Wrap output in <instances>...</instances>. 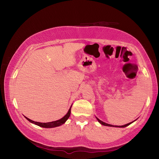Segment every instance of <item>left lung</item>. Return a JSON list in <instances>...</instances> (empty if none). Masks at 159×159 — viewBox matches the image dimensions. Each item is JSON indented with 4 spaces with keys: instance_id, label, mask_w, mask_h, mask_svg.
<instances>
[{
    "instance_id": "left-lung-1",
    "label": "left lung",
    "mask_w": 159,
    "mask_h": 159,
    "mask_svg": "<svg viewBox=\"0 0 159 159\" xmlns=\"http://www.w3.org/2000/svg\"><path fill=\"white\" fill-rule=\"evenodd\" d=\"M97 118V117H96ZM97 119H98V121L102 124V125H105V126H109V127H127V126H128V125H129L131 123H132V122L131 123H127V124H126V125H121V126H117V125H110V124H107V123H105V122H103L102 121H101V120H99L98 118H97Z\"/></svg>"
}]
</instances>
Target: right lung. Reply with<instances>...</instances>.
I'll return each mask as SVG.
<instances>
[{
	"label": "right lung",
	"instance_id": "right-lung-1",
	"mask_svg": "<svg viewBox=\"0 0 159 159\" xmlns=\"http://www.w3.org/2000/svg\"><path fill=\"white\" fill-rule=\"evenodd\" d=\"M71 113V107L69 109L68 112L67 113V114L65 115L64 117H62L61 119L57 120V121H52V122H49V123H40V122H36V121H34L32 120L28 119V117H26L27 120H28L30 122L38 126H40L42 127H44V128H52V127H58L61 125H63L66 121L67 119H68L70 117Z\"/></svg>",
	"mask_w": 159,
	"mask_h": 159
}]
</instances>
